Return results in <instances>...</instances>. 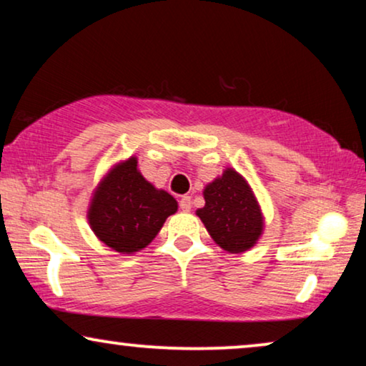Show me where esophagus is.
Segmentation results:
<instances>
[{
  "instance_id": "34e87169",
  "label": "esophagus",
  "mask_w": 366,
  "mask_h": 366,
  "mask_svg": "<svg viewBox=\"0 0 366 366\" xmlns=\"http://www.w3.org/2000/svg\"><path fill=\"white\" fill-rule=\"evenodd\" d=\"M179 208L183 212H189L192 209V197H182V199H179Z\"/></svg>"
}]
</instances>
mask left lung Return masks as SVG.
<instances>
[{"label":"left lung","instance_id":"1","mask_svg":"<svg viewBox=\"0 0 366 366\" xmlns=\"http://www.w3.org/2000/svg\"><path fill=\"white\" fill-rule=\"evenodd\" d=\"M204 207L197 209L214 243L229 253L247 252L263 232V214L242 174L227 168L222 177L207 184Z\"/></svg>","mask_w":366,"mask_h":366}]
</instances>
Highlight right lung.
I'll return each instance as SVG.
<instances>
[{"mask_svg":"<svg viewBox=\"0 0 366 366\" xmlns=\"http://www.w3.org/2000/svg\"><path fill=\"white\" fill-rule=\"evenodd\" d=\"M177 209V199L147 182L138 172V159L132 157L109 169L98 184L88 222L107 247L132 254L148 247Z\"/></svg>","mask_w":366,"mask_h":366,"instance_id":"right-lung-1","label":"right lung"}]
</instances>
